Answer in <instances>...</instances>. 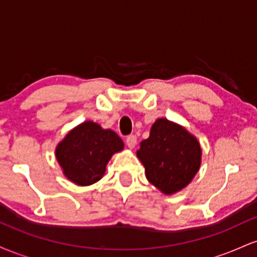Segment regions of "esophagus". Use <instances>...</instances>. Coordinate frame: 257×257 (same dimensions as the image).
I'll list each match as a JSON object with an SVG mask.
<instances>
[{"mask_svg":"<svg viewBox=\"0 0 257 257\" xmlns=\"http://www.w3.org/2000/svg\"><path fill=\"white\" fill-rule=\"evenodd\" d=\"M137 143H138V140H137V137H135V135H128L125 139V144L129 149H134L135 145H137Z\"/></svg>","mask_w":257,"mask_h":257,"instance_id":"obj_1","label":"esophagus"}]
</instances>
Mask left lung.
I'll use <instances>...</instances> for the list:
<instances>
[{
	"label": "left lung",
	"instance_id": "1",
	"mask_svg": "<svg viewBox=\"0 0 257 257\" xmlns=\"http://www.w3.org/2000/svg\"><path fill=\"white\" fill-rule=\"evenodd\" d=\"M137 156L145 167L146 179L167 196L190 184L202 163L198 139L167 118L153 123L150 137L141 141Z\"/></svg>",
	"mask_w": 257,
	"mask_h": 257
}]
</instances>
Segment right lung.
<instances>
[{
  "mask_svg": "<svg viewBox=\"0 0 257 257\" xmlns=\"http://www.w3.org/2000/svg\"><path fill=\"white\" fill-rule=\"evenodd\" d=\"M123 149L124 143L113 131L85 120L58 144L55 158L65 178L78 186H89L104 176L108 161Z\"/></svg>",
  "mask_w": 257,
  "mask_h": 257,
  "instance_id": "right-lung-1",
  "label": "right lung"
}]
</instances>
